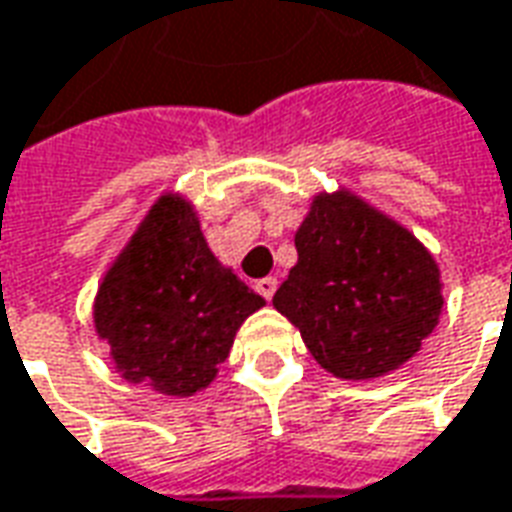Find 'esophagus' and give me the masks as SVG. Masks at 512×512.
I'll list each match as a JSON object with an SVG mask.
<instances>
[{"instance_id": "1", "label": "esophagus", "mask_w": 512, "mask_h": 512, "mask_svg": "<svg viewBox=\"0 0 512 512\" xmlns=\"http://www.w3.org/2000/svg\"><path fill=\"white\" fill-rule=\"evenodd\" d=\"M257 290H260V296H263V299L271 301V296L277 293V279L274 277L260 279V282H257Z\"/></svg>"}]
</instances>
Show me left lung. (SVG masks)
I'll return each instance as SVG.
<instances>
[{
  "instance_id": "obj_1",
  "label": "left lung",
  "mask_w": 512,
  "mask_h": 512,
  "mask_svg": "<svg viewBox=\"0 0 512 512\" xmlns=\"http://www.w3.org/2000/svg\"><path fill=\"white\" fill-rule=\"evenodd\" d=\"M296 252L274 310L334 378L386 376L436 329L444 307L439 263L414 233L354 191L312 197Z\"/></svg>"
}]
</instances>
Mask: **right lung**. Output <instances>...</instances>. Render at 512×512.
<instances>
[{"mask_svg":"<svg viewBox=\"0 0 512 512\" xmlns=\"http://www.w3.org/2000/svg\"><path fill=\"white\" fill-rule=\"evenodd\" d=\"M263 304L208 249L194 205L164 191L106 268L93 323L126 381L191 397L216 378L235 332Z\"/></svg>","mask_w":512,"mask_h":512,"instance_id":"right-lung-1","label":"right lung"}]
</instances>
